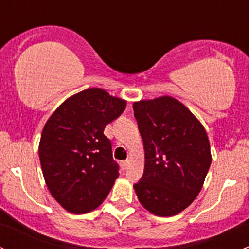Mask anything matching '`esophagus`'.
Segmentation results:
<instances>
[{"label": "esophagus", "mask_w": 249, "mask_h": 249, "mask_svg": "<svg viewBox=\"0 0 249 249\" xmlns=\"http://www.w3.org/2000/svg\"><path fill=\"white\" fill-rule=\"evenodd\" d=\"M129 160H124V161H122V164H120V166H122L123 170H126L127 166H129Z\"/></svg>", "instance_id": "34e87169"}]
</instances>
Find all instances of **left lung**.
I'll use <instances>...</instances> for the list:
<instances>
[{
  "label": "left lung",
  "mask_w": 249,
  "mask_h": 249,
  "mask_svg": "<svg viewBox=\"0 0 249 249\" xmlns=\"http://www.w3.org/2000/svg\"><path fill=\"white\" fill-rule=\"evenodd\" d=\"M144 145V171L134 184L140 202L153 214L171 217L199 195L211 166V148L201 123L170 96L134 104Z\"/></svg>",
  "instance_id": "8db88e82"
}]
</instances>
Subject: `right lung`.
Wrapping results in <instances>:
<instances>
[{
	"label": "right lung",
	"mask_w": 249,
	"mask_h": 249,
	"mask_svg": "<svg viewBox=\"0 0 249 249\" xmlns=\"http://www.w3.org/2000/svg\"><path fill=\"white\" fill-rule=\"evenodd\" d=\"M125 107L124 100L90 88L67 99L44 125L42 171L50 194L69 212H90L109 194L119 165L104 130Z\"/></svg>",
	"instance_id": "1"
}]
</instances>
